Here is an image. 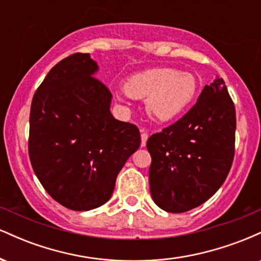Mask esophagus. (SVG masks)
<instances>
[{"instance_id":"obj_1","label":"esophagus","mask_w":261,"mask_h":261,"mask_svg":"<svg viewBox=\"0 0 261 261\" xmlns=\"http://www.w3.org/2000/svg\"><path fill=\"white\" fill-rule=\"evenodd\" d=\"M147 140H148V135L142 130V134H141V146H142V147H145Z\"/></svg>"}]
</instances>
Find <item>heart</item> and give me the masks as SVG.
<instances>
[{"label": "heart", "mask_w": 261, "mask_h": 261, "mask_svg": "<svg viewBox=\"0 0 261 261\" xmlns=\"http://www.w3.org/2000/svg\"><path fill=\"white\" fill-rule=\"evenodd\" d=\"M125 92L135 99H145L149 115L161 121L175 118L190 106L197 92L195 76L174 68L155 67L133 74Z\"/></svg>", "instance_id": "obj_1"}]
</instances>
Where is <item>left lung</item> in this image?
<instances>
[{
  "instance_id": "obj_1",
  "label": "left lung",
  "mask_w": 261,
  "mask_h": 261,
  "mask_svg": "<svg viewBox=\"0 0 261 261\" xmlns=\"http://www.w3.org/2000/svg\"><path fill=\"white\" fill-rule=\"evenodd\" d=\"M234 142V103L224 81L217 79L182 118L147 140L155 205L180 214L207 201L228 175Z\"/></svg>"
}]
</instances>
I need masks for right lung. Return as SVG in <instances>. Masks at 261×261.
Here are the masks:
<instances>
[{
  "mask_svg": "<svg viewBox=\"0 0 261 261\" xmlns=\"http://www.w3.org/2000/svg\"><path fill=\"white\" fill-rule=\"evenodd\" d=\"M89 54L61 60L32 100L28 151L35 175L55 201L88 211L112 196L116 176L141 143L136 125L110 113L112 93L95 79Z\"/></svg>",
  "mask_w": 261,
  "mask_h": 261,
  "instance_id": "add662e5",
  "label": "right lung"
}]
</instances>
